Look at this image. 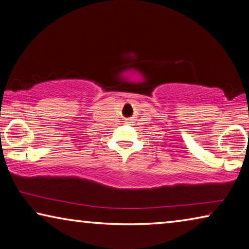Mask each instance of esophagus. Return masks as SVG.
<instances>
[{
  "mask_svg": "<svg viewBox=\"0 0 249 249\" xmlns=\"http://www.w3.org/2000/svg\"><path fill=\"white\" fill-rule=\"evenodd\" d=\"M128 122H130V120H129V121H128Z\"/></svg>",
  "mask_w": 249,
  "mask_h": 249,
  "instance_id": "34e87169",
  "label": "esophagus"
}]
</instances>
